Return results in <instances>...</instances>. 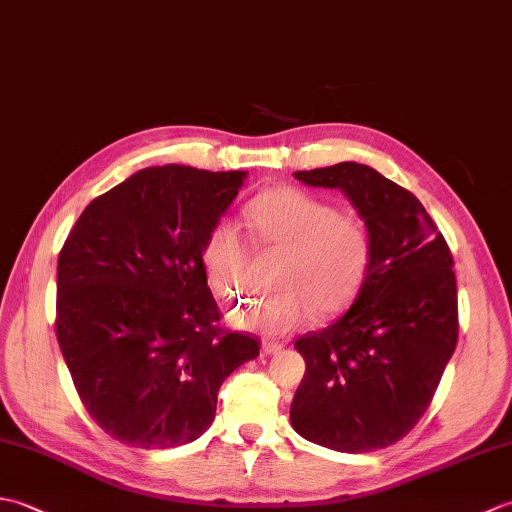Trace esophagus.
<instances>
[{"label": "esophagus", "mask_w": 512, "mask_h": 512, "mask_svg": "<svg viewBox=\"0 0 512 512\" xmlns=\"http://www.w3.org/2000/svg\"><path fill=\"white\" fill-rule=\"evenodd\" d=\"M281 347H284V345L277 343V341H262V352L264 354H277Z\"/></svg>", "instance_id": "34e87169"}]
</instances>
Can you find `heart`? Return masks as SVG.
<instances>
[{"label": "heart", "instance_id": "1", "mask_svg": "<svg viewBox=\"0 0 512 512\" xmlns=\"http://www.w3.org/2000/svg\"><path fill=\"white\" fill-rule=\"evenodd\" d=\"M257 244L281 253L275 295L248 299L228 312L237 328L286 334L306 325L314 310L323 317L341 312L358 295L372 264V233L356 215L295 187L270 189L246 209ZM206 279L222 297L244 288L248 250L231 220L211 226L202 244Z\"/></svg>", "mask_w": 512, "mask_h": 512}]
</instances>
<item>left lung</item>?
Wrapping results in <instances>:
<instances>
[{
    "mask_svg": "<svg viewBox=\"0 0 512 512\" xmlns=\"http://www.w3.org/2000/svg\"><path fill=\"white\" fill-rule=\"evenodd\" d=\"M341 189L372 233V264L354 303L297 339L306 374L290 422L343 453L385 449L427 411L458 343V288L447 239L411 191L367 165L297 171Z\"/></svg>",
    "mask_w": 512,
    "mask_h": 512,
    "instance_id": "left-lung-1",
    "label": "left lung"
}]
</instances>
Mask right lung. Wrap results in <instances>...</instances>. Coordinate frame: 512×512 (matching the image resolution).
<instances>
[{"mask_svg": "<svg viewBox=\"0 0 512 512\" xmlns=\"http://www.w3.org/2000/svg\"><path fill=\"white\" fill-rule=\"evenodd\" d=\"M246 171L149 167L94 198L57 264V341L90 416L136 449L211 427L217 391L259 356L220 325L202 244Z\"/></svg>", "mask_w": 512, "mask_h": 512, "instance_id": "obj_1", "label": "right lung"}]
</instances>
